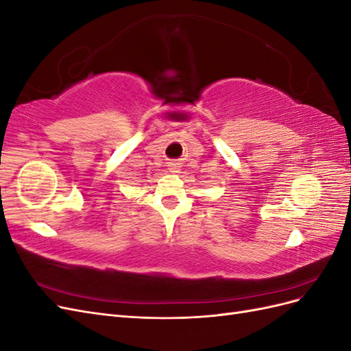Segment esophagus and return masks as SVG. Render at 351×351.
<instances>
[{
    "instance_id": "esophagus-1",
    "label": "esophagus",
    "mask_w": 351,
    "mask_h": 351,
    "mask_svg": "<svg viewBox=\"0 0 351 351\" xmlns=\"http://www.w3.org/2000/svg\"><path fill=\"white\" fill-rule=\"evenodd\" d=\"M180 167H182V165H180V164L176 162V161L168 162V169H169V171H171V173H178V171H180Z\"/></svg>"
}]
</instances>
